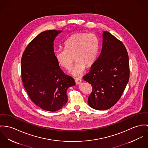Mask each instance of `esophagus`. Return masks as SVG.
<instances>
[{
    "label": "esophagus",
    "instance_id": "esophagus-1",
    "mask_svg": "<svg viewBox=\"0 0 148 148\" xmlns=\"http://www.w3.org/2000/svg\"><path fill=\"white\" fill-rule=\"evenodd\" d=\"M75 81L77 84H80L82 82V79L81 78H75Z\"/></svg>",
    "mask_w": 148,
    "mask_h": 148
}]
</instances>
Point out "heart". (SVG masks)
Wrapping results in <instances>:
<instances>
[{
  "mask_svg": "<svg viewBox=\"0 0 148 148\" xmlns=\"http://www.w3.org/2000/svg\"><path fill=\"white\" fill-rule=\"evenodd\" d=\"M98 50V39L95 34L78 32L69 37L65 42V49L57 50L55 56L58 65L66 70L71 68L74 56L76 62L71 74L78 76L83 73L86 66L94 64Z\"/></svg>",
  "mask_w": 148,
  "mask_h": 148,
  "instance_id": "1",
  "label": "heart"
}]
</instances>
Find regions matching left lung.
I'll list each match as a JSON object with an SVG mask.
<instances>
[{"label":"left lung","instance_id":"obj_1","mask_svg":"<svg viewBox=\"0 0 148 148\" xmlns=\"http://www.w3.org/2000/svg\"><path fill=\"white\" fill-rule=\"evenodd\" d=\"M101 53L83 79L92 86L88 105L97 110H106L121 98L130 79V64L123 42L104 31Z\"/></svg>","mask_w":148,"mask_h":148}]
</instances>
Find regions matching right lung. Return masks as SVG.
<instances>
[{
  "label": "right lung",
  "mask_w": 148,
  "mask_h": 148,
  "mask_svg": "<svg viewBox=\"0 0 148 148\" xmlns=\"http://www.w3.org/2000/svg\"><path fill=\"white\" fill-rule=\"evenodd\" d=\"M62 32L53 29L38 34L27 47L21 61V79L28 95L36 106L51 112L66 104V91L75 84L56 58L53 42Z\"/></svg>",
  "instance_id": "obj_1"
}]
</instances>
